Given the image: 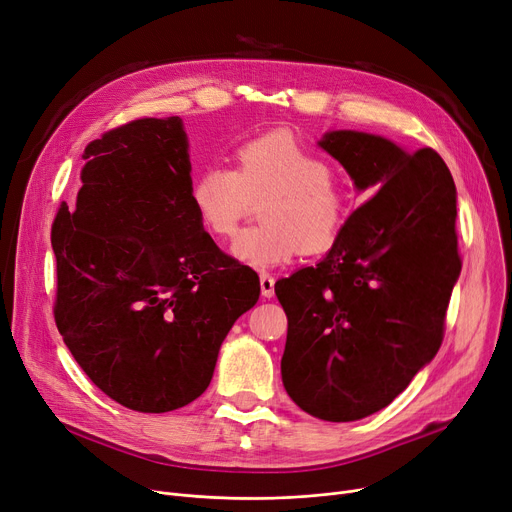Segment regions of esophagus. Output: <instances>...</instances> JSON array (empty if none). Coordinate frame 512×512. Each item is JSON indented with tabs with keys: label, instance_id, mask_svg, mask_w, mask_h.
<instances>
[{
	"label": "esophagus",
	"instance_id": "esophagus-1",
	"mask_svg": "<svg viewBox=\"0 0 512 512\" xmlns=\"http://www.w3.org/2000/svg\"><path fill=\"white\" fill-rule=\"evenodd\" d=\"M274 284H276V280H274V276L272 274H261L259 276V286H261V297H265V299H270V297H274Z\"/></svg>",
	"mask_w": 512,
	"mask_h": 512
}]
</instances>
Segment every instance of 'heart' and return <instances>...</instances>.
<instances>
[{
  "label": "heart",
  "instance_id": "obj_1",
  "mask_svg": "<svg viewBox=\"0 0 512 512\" xmlns=\"http://www.w3.org/2000/svg\"><path fill=\"white\" fill-rule=\"evenodd\" d=\"M193 211L215 238L236 234L253 201L261 205V226L242 232L232 245L236 259L255 267L290 261L301 251L328 253L348 220V197L332 170L288 132H267L240 143L234 170L211 164L191 182Z\"/></svg>",
  "mask_w": 512,
  "mask_h": 512
}]
</instances>
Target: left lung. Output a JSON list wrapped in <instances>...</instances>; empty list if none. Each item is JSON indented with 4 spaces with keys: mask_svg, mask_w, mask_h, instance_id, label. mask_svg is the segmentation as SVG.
<instances>
[{
    "mask_svg": "<svg viewBox=\"0 0 512 512\" xmlns=\"http://www.w3.org/2000/svg\"><path fill=\"white\" fill-rule=\"evenodd\" d=\"M372 193L326 259L276 282L288 317L282 382L324 421H357L388 407L444 340L461 274L456 188L444 159L367 132L319 141Z\"/></svg>",
    "mask_w": 512,
    "mask_h": 512,
    "instance_id": "left-lung-1",
    "label": "left lung"
}]
</instances>
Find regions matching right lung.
Listing matches in <instances>:
<instances>
[{
  "instance_id": "right-lung-1",
  "label": "right lung",
  "mask_w": 512,
  "mask_h": 512,
  "mask_svg": "<svg viewBox=\"0 0 512 512\" xmlns=\"http://www.w3.org/2000/svg\"><path fill=\"white\" fill-rule=\"evenodd\" d=\"M186 149L178 116L103 132L51 226L56 326L89 380L139 413L199 398L226 334L259 299V276L197 220Z\"/></svg>"
}]
</instances>
